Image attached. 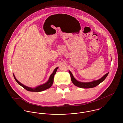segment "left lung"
Returning a JSON list of instances; mask_svg holds the SVG:
<instances>
[{
  "instance_id": "left-lung-1",
  "label": "left lung",
  "mask_w": 123,
  "mask_h": 123,
  "mask_svg": "<svg viewBox=\"0 0 123 123\" xmlns=\"http://www.w3.org/2000/svg\"><path fill=\"white\" fill-rule=\"evenodd\" d=\"M70 74V78H71V81L72 82L73 84L75 85L76 86L79 87V88H92L94 87H96L98 85H99L100 83L103 82L105 80V78H106L108 74V73H107L104 75L101 78L98 80H93L91 82H82L79 81L75 79V78L74 77L73 74L70 71H69Z\"/></svg>"
}]
</instances>
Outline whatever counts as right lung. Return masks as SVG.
Masks as SVG:
<instances>
[{
  "mask_svg": "<svg viewBox=\"0 0 123 123\" xmlns=\"http://www.w3.org/2000/svg\"><path fill=\"white\" fill-rule=\"evenodd\" d=\"M58 68H59L58 67H56L54 70L53 73L50 75L49 80H48V81L46 83H44L43 84H42L41 85L38 86L37 87H35V88H32V87H27V86H26L24 85V84H22L21 82H20L18 80L16 79L14 74V73H13V76H14V77L16 81L17 82V83H18L19 85H20L23 88H24L26 90H27V91H31V92H40V91H43L44 90H46V89H47L48 88H49L52 86L53 83L54 76L55 74V73H56V72Z\"/></svg>",
  "mask_w": 123,
  "mask_h": 123,
  "instance_id": "add662e5",
  "label": "right lung"
}]
</instances>
